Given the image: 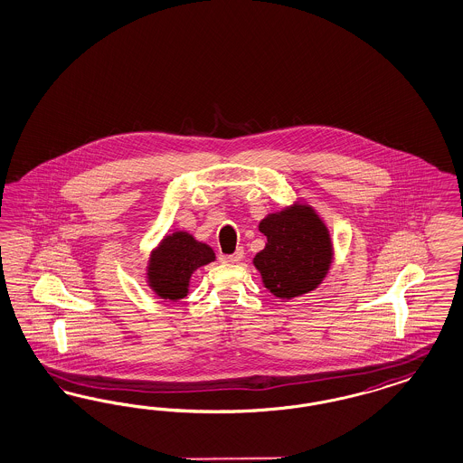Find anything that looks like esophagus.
I'll return each mask as SVG.
<instances>
[{
    "label": "esophagus",
    "mask_w": 463,
    "mask_h": 463,
    "mask_svg": "<svg viewBox=\"0 0 463 463\" xmlns=\"http://www.w3.org/2000/svg\"><path fill=\"white\" fill-rule=\"evenodd\" d=\"M242 255H244V251L242 250H238L236 253H232V255L225 256V260L229 261V263H238L240 261L241 258H242Z\"/></svg>",
    "instance_id": "1"
}]
</instances>
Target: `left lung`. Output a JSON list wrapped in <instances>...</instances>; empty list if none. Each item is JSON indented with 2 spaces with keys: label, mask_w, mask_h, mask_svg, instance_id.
<instances>
[{
  "label": "left lung",
  "mask_w": 463,
  "mask_h": 463,
  "mask_svg": "<svg viewBox=\"0 0 463 463\" xmlns=\"http://www.w3.org/2000/svg\"><path fill=\"white\" fill-rule=\"evenodd\" d=\"M258 231L265 248L256 253L253 265L271 296L288 301L313 292L328 277L334 265L330 229L307 202L267 213Z\"/></svg>",
  "instance_id": "1"
}]
</instances>
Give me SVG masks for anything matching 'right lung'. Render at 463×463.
Here are the masks:
<instances>
[{
	"label": "right lung",
	"instance_id": "right-lung-1",
	"mask_svg": "<svg viewBox=\"0 0 463 463\" xmlns=\"http://www.w3.org/2000/svg\"><path fill=\"white\" fill-rule=\"evenodd\" d=\"M212 261L215 253L207 242L188 231H173L150 251L145 282L159 299L175 303L190 294L193 273Z\"/></svg>",
	"mask_w": 463,
	"mask_h": 463
}]
</instances>
